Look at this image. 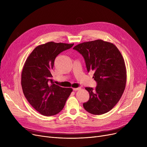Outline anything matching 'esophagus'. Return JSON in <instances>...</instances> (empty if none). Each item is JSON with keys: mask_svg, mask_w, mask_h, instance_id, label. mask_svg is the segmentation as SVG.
Listing matches in <instances>:
<instances>
[{"mask_svg": "<svg viewBox=\"0 0 147 147\" xmlns=\"http://www.w3.org/2000/svg\"><path fill=\"white\" fill-rule=\"evenodd\" d=\"M73 90H74V91H76V90H80L81 89V88H73Z\"/></svg>", "mask_w": 147, "mask_h": 147, "instance_id": "1", "label": "esophagus"}]
</instances>
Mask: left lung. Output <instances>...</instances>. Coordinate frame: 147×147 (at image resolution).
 <instances>
[{
	"instance_id": "8db88e82",
	"label": "left lung",
	"mask_w": 147,
	"mask_h": 147,
	"mask_svg": "<svg viewBox=\"0 0 147 147\" xmlns=\"http://www.w3.org/2000/svg\"><path fill=\"white\" fill-rule=\"evenodd\" d=\"M85 61L87 70H94L93 78L97 83L95 89L85 88L89 93L84 109L94 115L110 111L117 104L124 92L126 83L125 60L113 43L96 40L75 46Z\"/></svg>"
}]
</instances>
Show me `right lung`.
<instances>
[{"label":"right lung","mask_w":147,"mask_h":147,"mask_svg":"<svg viewBox=\"0 0 147 147\" xmlns=\"http://www.w3.org/2000/svg\"><path fill=\"white\" fill-rule=\"evenodd\" d=\"M73 45L53 42L38 45L25 62L21 73L23 93L30 104L43 115L59 113L73 91L54 84L51 71L58 54Z\"/></svg>","instance_id":"1"}]
</instances>
